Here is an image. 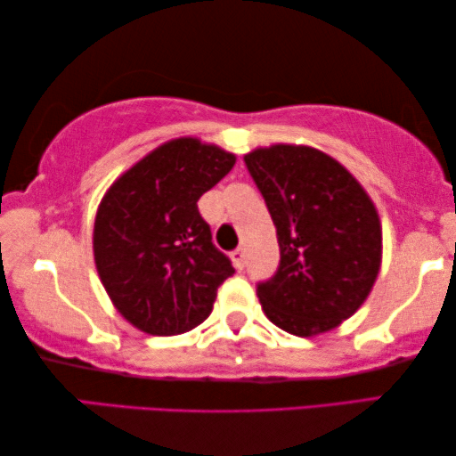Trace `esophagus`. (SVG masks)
<instances>
[{
	"label": "esophagus",
	"mask_w": 456,
	"mask_h": 456,
	"mask_svg": "<svg viewBox=\"0 0 456 456\" xmlns=\"http://www.w3.org/2000/svg\"><path fill=\"white\" fill-rule=\"evenodd\" d=\"M244 248L240 247V248H236V250H232V261H234V267L236 269H244Z\"/></svg>",
	"instance_id": "34e87169"
}]
</instances>
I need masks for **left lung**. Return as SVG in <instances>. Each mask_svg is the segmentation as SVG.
<instances>
[{
  "instance_id": "1",
  "label": "left lung",
  "mask_w": 456,
  "mask_h": 456,
  "mask_svg": "<svg viewBox=\"0 0 456 456\" xmlns=\"http://www.w3.org/2000/svg\"><path fill=\"white\" fill-rule=\"evenodd\" d=\"M244 165L281 256L275 275L256 283L265 314L296 336L332 330L362 305L381 267L373 201L338 160L310 146L256 149Z\"/></svg>"
}]
</instances>
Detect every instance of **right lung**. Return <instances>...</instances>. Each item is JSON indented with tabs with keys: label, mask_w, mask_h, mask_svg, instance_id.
Masks as SVG:
<instances>
[{
	"label": "right lung",
	"mask_w": 456,
	"mask_h": 456,
	"mask_svg": "<svg viewBox=\"0 0 456 456\" xmlns=\"http://www.w3.org/2000/svg\"><path fill=\"white\" fill-rule=\"evenodd\" d=\"M236 157L195 138L171 140L126 171L97 209L94 255L118 312L155 336L187 332L234 275L198 201Z\"/></svg>",
	"instance_id": "add662e5"
}]
</instances>
